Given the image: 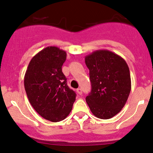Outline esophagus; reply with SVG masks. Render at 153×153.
<instances>
[{"label":"esophagus","instance_id":"1","mask_svg":"<svg viewBox=\"0 0 153 153\" xmlns=\"http://www.w3.org/2000/svg\"><path fill=\"white\" fill-rule=\"evenodd\" d=\"M77 92L79 95H82V90L80 88H78L77 89Z\"/></svg>","mask_w":153,"mask_h":153}]
</instances>
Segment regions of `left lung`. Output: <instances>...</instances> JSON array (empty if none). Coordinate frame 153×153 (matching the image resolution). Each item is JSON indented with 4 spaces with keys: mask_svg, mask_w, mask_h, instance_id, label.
<instances>
[{
    "mask_svg": "<svg viewBox=\"0 0 153 153\" xmlns=\"http://www.w3.org/2000/svg\"><path fill=\"white\" fill-rule=\"evenodd\" d=\"M85 62L91 82L85 101L95 117L112 118L124 106L130 93L129 67L122 57L106 50L85 56Z\"/></svg>",
    "mask_w": 153,
    "mask_h": 153,
    "instance_id": "left-lung-1",
    "label": "left lung"
}]
</instances>
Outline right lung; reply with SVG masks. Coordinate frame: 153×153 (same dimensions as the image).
Wrapping results in <instances>:
<instances>
[{"instance_id": "obj_1", "label": "right lung", "mask_w": 153, "mask_h": 153, "mask_svg": "<svg viewBox=\"0 0 153 153\" xmlns=\"http://www.w3.org/2000/svg\"><path fill=\"white\" fill-rule=\"evenodd\" d=\"M65 51L47 47L31 59L25 75L24 88L34 110L52 122L65 119L71 113L76 94L67 85L62 72Z\"/></svg>"}]
</instances>
